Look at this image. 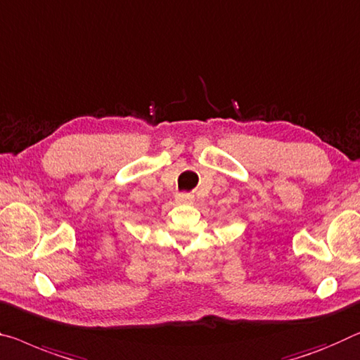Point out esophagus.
Returning <instances> with one entry per match:
<instances>
[{
    "label": "esophagus",
    "mask_w": 360,
    "mask_h": 360,
    "mask_svg": "<svg viewBox=\"0 0 360 360\" xmlns=\"http://www.w3.org/2000/svg\"><path fill=\"white\" fill-rule=\"evenodd\" d=\"M175 201L179 204H191L195 201V196H193L191 193H179V195L175 196Z\"/></svg>",
    "instance_id": "34e87169"
}]
</instances>
